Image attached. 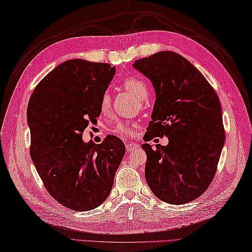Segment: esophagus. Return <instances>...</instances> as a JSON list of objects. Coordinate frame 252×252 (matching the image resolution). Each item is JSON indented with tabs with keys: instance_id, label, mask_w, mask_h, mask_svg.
Masks as SVG:
<instances>
[{
	"instance_id": "obj_1",
	"label": "esophagus",
	"mask_w": 252,
	"mask_h": 252,
	"mask_svg": "<svg viewBox=\"0 0 252 252\" xmlns=\"http://www.w3.org/2000/svg\"><path fill=\"white\" fill-rule=\"evenodd\" d=\"M139 147V145L137 144V143H133V142H131V143H126V150H127V152L128 153H130V152H132V151H134V150H137Z\"/></svg>"
}]
</instances>
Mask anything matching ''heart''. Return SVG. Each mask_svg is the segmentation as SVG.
Masks as SVG:
<instances>
[{"mask_svg":"<svg viewBox=\"0 0 252 252\" xmlns=\"http://www.w3.org/2000/svg\"><path fill=\"white\" fill-rule=\"evenodd\" d=\"M123 87H124L126 91L129 92L130 94H132L139 100L145 99L147 97V94H149L147 93L146 85L143 83V81H141L140 79H137V78H128L127 80H125L124 83H123ZM110 105H111V99H110L109 94L108 93L103 94L100 100L101 112L103 113L107 112L110 109ZM114 130L121 134L131 133L130 128L128 127V125L124 124V123H119V124H116V126L114 127Z\"/></svg>","mask_w":252,"mask_h":252,"instance_id":"obj_1","label":"heart"}]
</instances>
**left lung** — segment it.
<instances>
[{
    "label": "left lung",
    "mask_w": 252,
    "mask_h": 252,
    "mask_svg": "<svg viewBox=\"0 0 252 252\" xmlns=\"http://www.w3.org/2000/svg\"><path fill=\"white\" fill-rule=\"evenodd\" d=\"M132 67L150 79L156 95L145 141L169 140L165 146L142 144L147 185L165 203L191 202L210 186L224 145L219 98L205 77L175 52H157Z\"/></svg>",
    "instance_id": "1"
}]
</instances>
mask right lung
<instances>
[{
  "instance_id": "1",
  "label": "right lung",
  "mask_w": 252,
  "mask_h": 252,
  "mask_svg": "<svg viewBox=\"0 0 252 252\" xmlns=\"http://www.w3.org/2000/svg\"><path fill=\"white\" fill-rule=\"evenodd\" d=\"M115 75L107 63L68 60L35 88L28 106L31 158L48 192L72 211L85 212L109 197L125 155L115 136L100 144L82 132L101 113L100 100Z\"/></svg>"
}]
</instances>
